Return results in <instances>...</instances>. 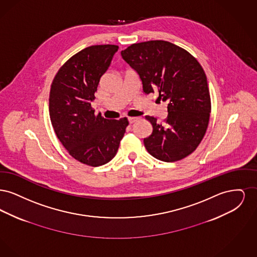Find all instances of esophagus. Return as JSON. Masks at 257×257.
I'll return each instance as SVG.
<instances>
[{
	"mask_svg": "<svg viewBox=\"0 0 257 257\" xmlns=\"http://www.w3.org/2000/svg\"><path fill=\"white\" fill-rule=\"evenodd\" d=\"M138 119H139V117H128V121H129L130 124H133V123L136 122Z\"/></svg>",
	"mask_w": 257,
	"mask_h": 257,
	"instance_id": "esophagus-1",
	"label": "esophagus"
}]
</instances>
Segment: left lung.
Segmentation results:
<instances>
[{
    "mask_svg": "<svg viewBox=\"0 0 257 257\" xmlns=\"http://www.w3.org/2000/svg\"><path fill=\"white\" fill-rule=\"evenodd\" d=\"M123 60L139 74L144 92H159L168 103L164 122L147 115L152 134L144 140L154 158L175 162L193 153L209 123L211 99L203 68L188 51L164 40L135 43L121 51Z\"/></svg>",
    "mask_w": 257,
    "mask_h": 257,
    "instance_id": "left-lung-1",
    "label": "left lung"
}]
</instances>
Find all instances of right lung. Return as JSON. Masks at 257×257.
Listing matches in <instances>:
<instances>
[{"label": "right lung", "mask_w": 257, "mask_h": 257, "mask_svg": "<svg viewBox=\"0 0 257 257\" xmlns=\"http://www.w3.org/2000/svg\"><path fill=\"white\" fill-rule=\"evenodd\" d=\"M117 45H93L66 61L51 85L50 119L62 146L74 159L99 167L112 159L128 126L122 117L106 119L94 114L91 101Z\"/></svg>", "instance_id": "obj_1"}]
</instances>
